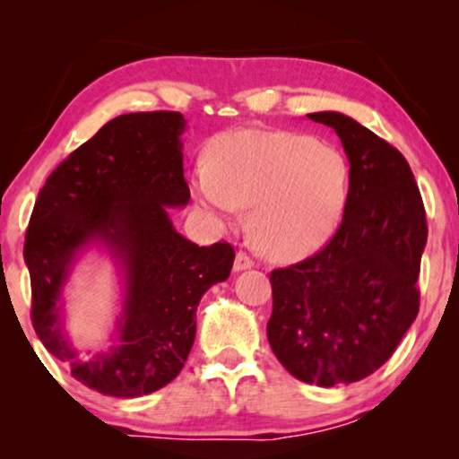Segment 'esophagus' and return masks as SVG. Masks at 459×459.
<instances>
[{"instance_id": "1", "label": "esophagus", "mask_w": 459, "mask_h": 459, "mask_svg": "<svg viewBox=\"0 0 459 459\" xmlns=\"http://www.w3.org/2000/svg\"><path fill=\"white\" fill-rule=\"evenodd\" d=\"M255 265V261L250 259V256L244 253V250H238L236 253V261H234V269L236 272H242V269H248V267H253Z\"/></svg>"}]
</instances>
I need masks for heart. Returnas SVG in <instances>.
Segmentation results:
<instances>
[{"mask_svg": "<svg viewBox=\"0 0 459 459\" xmlns=\"http://www.w3.org/2000/svg\"><path fill=\"white\" fill-rule=\"evenodd\" d=\"M190 187L221 225L250 206L256 247L272 259L294 261L334 234L349 194V162L338 148L303 134L234 131L209 143Z\"/></svg>", "mask_w": 459, "mask_h": 459, "instance_id": "obj_1", "label": "heart"}]
</instances>
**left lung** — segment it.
<instances>
[{
	"label": "left lung",
	"mask_w": 459,
	"mask_h": 459,
	"mask_svg": "<svg viewBox=\"0 0 459 459\" xmlns=\"http://www.w3.org/2000/svg\"><path fill=\"white\" fill-rule=\"evenodd\" d=\"M307 117L341 137L349 194L332 240L269 275L267 338L294 378L351 385L388 361L418 316L429 228L418 184L397 148L341 112Z\"/></svg>",
	"instance_id": "left-lung-1"
}]
</instances>
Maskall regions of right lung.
Listing matches in <instances>:
<instances>
[{
  "mask_svg": "<svg viewBox=\"0 0 459 459\" xmlns=\"http://www.w3.org/2000/svg\"><path fill=\"white\" fill-rule=\"evenodd\" d=\"M179 112H131L112 118L49 175L24 238L30 319L73 378L110 397L134 399L181 372L196 336V307L230 278L228 242L198 247L178 234L167 206L190 203ZM102 241L126 275L116 347L81 362L61 330V286L76 255Z\"/></svg>",
  "mask_w": 459,
  "mask_h": 459,
  "instance_id": "right-lung-1",
  "label": "right lung"
}]
</instances>
